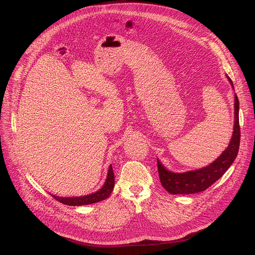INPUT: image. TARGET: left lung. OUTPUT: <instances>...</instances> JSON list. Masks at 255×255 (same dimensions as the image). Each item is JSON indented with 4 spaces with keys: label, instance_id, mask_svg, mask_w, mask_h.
<instances>
[{
    "label": "left lung",
    "instance_id": "1",
    "mask_svg": "<svg viewBox=\"0 0 255 255\" xmlns=\"http://www.w3.org/2000/svg\"><path fill=\"white\" fill-rule=\"evenodd\" d=\"M232 88L233 83L227 77ZM234 89V88H233ZM234 131L228 147L215 161L206 167L186 171V172H171L167 170L157 158L158 174L162 187L171 195H189L206 191L215 181L219 179L230 167L235 160L240 144V127H239V101L235 95L234 103Z\"/></svg>",
    "mask_w": 255,
    "mask_h": 255
}]
</instances>
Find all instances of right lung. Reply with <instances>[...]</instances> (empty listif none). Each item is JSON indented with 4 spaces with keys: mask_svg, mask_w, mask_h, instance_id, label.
I'll use <instances>...</instances> for the list:
<instances>
[{
    "mask_svg": "<svg viewBox=\"0 0 255 255\" xmlns=\"http://www.w3.org/2000/svg\"><path fill=\"white\" fill-rule=\"evenodd\" d=\"M115 184V177H114V172L112 168V164L109 166L108 170V175L106 178V181L104 186L96 193H93L91 195L87 196H82V197H71V198H61L57 196H52L56 201L68 205V206H83V205H90V204H95L98 202H101L111 195L113 188Z\"/></svg>",
    "mask_w": 255,
    "mask_h": 255,
    "instance_id": "add662e5",
    "label": "right lung"
}]
</instances>
